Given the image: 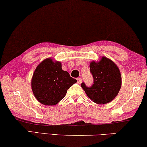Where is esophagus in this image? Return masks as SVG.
<instances>
[{
  "instance_id": "esophagus-1",
  "label": "esophagus",
  "mask_w": 147,
  "mask_h": 147,
  "mask_svg": "<svg viewBox=\"0 0 147 147\" xmlns=\"http://www.w3.org/2000/svg\"><path fill=\"white\" fill-rule=\"evenodd\" d=\"M82 80L80 78H77V83H78V84H80L81 83H82Z\"/></svg>"
}]
</instances>
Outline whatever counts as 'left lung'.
<instances>
[{
  "label": "left lung",
  "instance_id": "1",
  "mask_svg": "<svg viewBox=\"0 0 147 147\" xmlns=\"http://www.w3.org/2000/svg\"><path fill=\"white\" fill-rule=\"evenodd\" d=\"M89 67L93 84L89 87L83 82L82 87L94 103H109L118 95L121 86V76L118 66L110 59L103 57L98 62L93 61Z\"/></svg>",
  "mask_w": 147,
  "mask_h": 147
}]
</instances>
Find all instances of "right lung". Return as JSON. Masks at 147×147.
<instances>
[{
  "label": "right lung",
  "instance_id": "right-lung-1",
  "mask_svg": "<svg viewBox=\"0 0 147 147\" xmlns=\"http://www.w3.org/2000/svg\"><path fill=\"white\" fill-rule=\"evenodd\" d=\"M76 82L67 71L62 70L61 62L47 58L36 67L31 80V88L40 103L55 105L65 97L67 90Z\"/></svg>",
  "mask_w": 147,
  "mask_h": 147
}]
</instances>
